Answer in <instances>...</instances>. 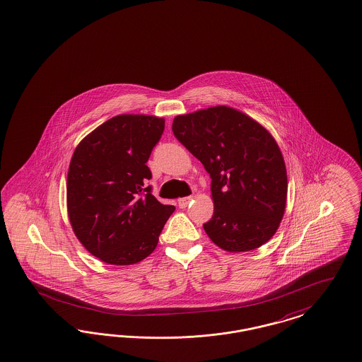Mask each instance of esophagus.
Masks as SVG:
<instances>
[{"label": "esophagus", "instance_id": "esophagus-1", "mask_svg": "<svg viewBox=\"0 0 362 362\" xmlns=\"http://www.w3.org/2000/svg\"><path fill=\"white\" fill-rule=\"evenodd\" d=\"M191 200H192V197H186V198H180V199H177V206H179L180 209H185V207H187Z\"/></svg>", "mask_w": 362, "mask_h": 362}]
</instances>
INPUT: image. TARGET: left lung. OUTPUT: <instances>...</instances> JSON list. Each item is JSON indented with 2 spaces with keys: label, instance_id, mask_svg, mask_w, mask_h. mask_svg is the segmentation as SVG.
Wrapping results in <instances>:
<instances>
[{
  "label": "left lung",
  "instance_id": "1",
  "mask_svg": "<svg viewBox=\"0 0 362 362\" xmlns=\"http://www.w3.org/2000/svg\"><path fill=\"white\" fill-rule=\"evenodd\" d=\"M173 131L211 176L212 218L203 225L230 252L270 240L286 209V165L273 135L235 108L216 105L174 119Z\"/></svg>",
  "mask_w": 362,
  "mask_h": 362
}]
</instances>
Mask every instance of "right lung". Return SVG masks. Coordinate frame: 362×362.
<instances>
[{"label": "right lung", "instance_id": "add662e5", "mask_svg": "<svg viewBox=\"0 0 362 362\" xmlns=\"http://www.w3.org/2000/svg\"><path fill=\"white\" fill-rule=\"evenodd\" d=\"M164 119L117 115L76 147L66 177L68 218L86 249L108 264L140 262L156 249L174 206L151 194V151Z\"/></svg>", "mask_w": 362, "mask_h": 362}]
</instances>
